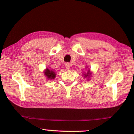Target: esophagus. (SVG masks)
I'll return each instance as SVG.
<instances>
[{
    "label": "esophagus",
    "instance_id": "esophagus-1",
    "mask_svg": "<svg viewBox=\"0 0 134 134\" xmlns=\"http://www.w3.org/2000/svg\"><path fill=\"white\" fill-rule=\"evenodd\" d=\"M70 66H71V65H70V64H69V63H66V64H65L66 69H68V70H69V69H70Z\"/></svg>",
    "mask_w": 134,
    "mask_h": 134
}]
</instances>
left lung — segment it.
Returning a JSON list of instances; mask_svg holds the SVG:
<instances>
[{"label": "left lung", "instance_id": "1", "mask_svg": "<svg viewBox=\"0 0 134 134\" xmlns=\"http://www.w3.org/2000/svg\"><path fill=\"white\" fill-rule=\"evenodd\" d=\"M84 77H91V72H90V70H87V73H85L84 74Z\"/></svg>", "mask_w": 134, "mask_h": 134}]
</instances>
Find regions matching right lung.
Listing matches in <instances>:
<instances>
[{"label": "right lung", "instance_id": "1", "mask_svg": "<svg viewBox=\"0 0 134 134\" xmlns=\"http://www.w3.org/2000/svg\"><path fill=\"white\" fill-rule=\"evenodd\" d=\"M44 74L48 79H55V76H56L55 72L53 70H50V69H48V68L46 69V70H44Z\"/></svg>", "mask_w": 134, "mask_h": 134}]
</instances>
